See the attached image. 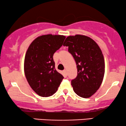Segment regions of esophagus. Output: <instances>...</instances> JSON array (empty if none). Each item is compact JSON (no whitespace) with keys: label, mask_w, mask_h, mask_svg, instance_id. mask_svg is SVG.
<instances>
[{"label":"esophagus","mask_w":126,"mask_h":126,"mask_svg":"<svg viewBox=\"0 0 126 126\" xmlns=\"http://www.w3.org/2000/svg\"><path fill=\"white\" fill-rule=\"evenodd\" d=\"M63 73H64L65 75H67V70L66 69L63 70Z\"/></svg>","instance_id":"1"}]
</instances>
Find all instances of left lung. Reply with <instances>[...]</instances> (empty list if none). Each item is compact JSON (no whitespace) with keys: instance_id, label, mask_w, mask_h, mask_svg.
<instances>
[{"instance_id":"obj_1","label":"left lung","mask_w":126,"mask_h":126,"mask_svg":"<svg viewBox=\"0 0 126 126\" xmlns=\"http://www.w3.org/2000/svg\"><path fill=\"white\" fill-rule=\"evenodd\" d=\"M63 45L68 46L76 63L77 76L71 82L74 92L81 97H90L104 78L105 62L100 48L90 37L80 34L68 36Z\"/></svg>"}]
</instances>
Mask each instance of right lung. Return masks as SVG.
<instances>
[{
    "mask_svg": "<svg viewBox=\"0 0 126 126\" xmlns=\"http://www.w3.org/2000/svg\"><path fill=\"white\" fill-rule=\"evenodd\" d=\"M66 37L47 34L31 43L26 53L24 72L27 82L39 96L49 97L57 91L63 76L57 71L53 54L63 45Z\"/></svg>",
    "mask_w": 126,
    "mask_h": 126,
    "instance_id": "right-lung-1",
    "label": "right lung"
}]
</instances>
